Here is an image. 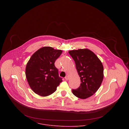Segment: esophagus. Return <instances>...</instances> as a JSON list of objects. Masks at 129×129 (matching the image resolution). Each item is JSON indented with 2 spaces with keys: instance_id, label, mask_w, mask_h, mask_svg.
<instances>
[{
  "instance_id": "1",
  "label": "esophagus",
  "mask_w": 129,
  "mask_h": 129,
  "mask_svg": "<svg viewBox=\"0 0 129 129\" xmlns=\"http://www.w3.org/2000/svg\"><path fill=\"white\" fill-rule=\"evenodd\" d=\"M64 78H65V79H66V80H68L69 79V77L68 76H66L64 77Z\"/></svg>"
}]
</instances>
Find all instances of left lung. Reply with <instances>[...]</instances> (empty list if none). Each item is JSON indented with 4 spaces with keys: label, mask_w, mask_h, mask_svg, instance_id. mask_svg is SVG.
<instances>
[{
    "label": "left lung",
    "mask_w": 129,
    "mask_h": 129,
    "mask_svg": "<svg viewBox=\"0 0 129 129\" xmlns=\"http://www.w3.org/2000/svg\"><path fill=\"white\" fill-rule=\"evenodd\" d=\"M74 59L80 77V86L73 89L74 95L80 99L93 95L100 87L103 79V66L96 55L87 49H78L69 52Z\"/></svg>",
    "instance_id": "8db88e82"
}]
</instances>
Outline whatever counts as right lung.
Instances as JSON below:
<instances>
[{"mask_svg": "<svg viewBox=\"0 0 129 129\" xmlns=\"http://www.w3.org/2000/svg\"><path fill=\"white\" fill-rule=\"evenodd\" d=\"M61 53V50L44 47L37 51L28 61L25 70L26 78L31 88L38 95L52 94L62 82L55 66Z\"/></svg>", "mask_w": 129, "mask_h": 129, "instance_id": "obj_1", "label": "right lung"}]
</instances>
